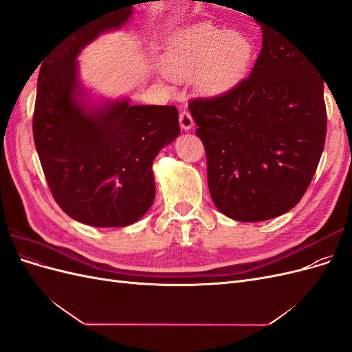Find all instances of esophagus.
<instances>
[{"label": "esophagus", "mask_w": 352, "mask_h": 352, "mask_svg": "<svg viewBox=\"0 0 352 352\" xmlns=\"http://www.w3.org/2000/svg\"><path fill=\"white\" fill-rule=\"evenodd\" d=\"M179 123H180V127H182L184 131L192 129L194 119H192V116H190V113L188 110L180 111V114H179Z\"/></svg>", "instance_id": "34e87169"}]
</instances>
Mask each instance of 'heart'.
I'll list each match as a JSON object with an SVG mask.
<instances>
[{
    "mask_svg": "<svg viewBox=\"0 0 352 352\" xmlns=\"http://www.w3.org/2000/svg\"><path fill=\"white\" fill-rule=\"evenodd\" d=\"M251 38L239 30L208 22L189 26L170 39L163 70L175 80L192 79L204 95H221L233 89L248 73L254 60Z\"/></svg>",
    "mask_w": 352,
    "mask_h": 352,
    "instance_id": "1",
    "label": "heart"
}]
</instances>
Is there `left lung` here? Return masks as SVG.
Segmentation results:
<instances>
[{
  "label": "left lung",
  "instance_id": "8db88e82",
  "mask_svg": "<svg viewBox=\"0 0 352 352\" xmlns=\"http://www.w3.org/2000/svg\"><path fill=\"white\" fill-rule=\"evenodd\" d=\"M263 48L247 79L188 107L204 144L212 202L238 221L292 210L310 186L326 140L323 78L287 36L261 25Z\"/></svg>",
  "mask_w": 352,
  "mask_h": 352
}]
</instances>
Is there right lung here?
Wrapping results in <instances>:
<instances>
[{"label":"right lung","instance_id":"obj_1","mask_svg":"<svg viewBox=\"0 0 352 352\" xmlns=\"http://www.w3.org/2000/svg\"><path fill=\"white\" fill-rule=\"evenodd\" d=\"M132 7L113 10L70 32L42 63L34 141L52 197L72 219L97 228L132 225L155 197L153 162L180 133L175 105L88 110L79 102L76 57L100 34L123 26Z\"/></svg>","mask_w":352,"mask_h":352}]
</instances>
